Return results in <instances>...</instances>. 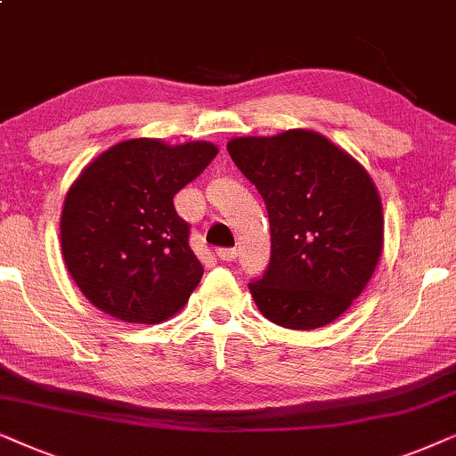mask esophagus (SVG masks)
<instances>
[{
	"label": "esophagus",
	"mask_w": 456,
	"mask_h": 456,
	"mask_svg": "<svg viewBox=\"0 0 456 456\" xmlns=\"http://www.w3.org/2000/svg\"><path fill=\"white\" fill-rule=\"evenodd\" d=\"M216 256L224 260V263H232V260L238 256V250H235V248H218Z\"/></svg>",
	"instance_id": "34e87169"
}]
</instances>
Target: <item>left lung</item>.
<instances>
[{
	"instance_id": "8db88e82",
	"label": "left lung",
	"mask_w": 456,
	"mask_h": 456,
	"mask_svg": "<svg viewBox=\"0 0 456 456\" xmlns=\"http://www.w3.org/2000/svg\"><path fill=\"white\" fill-rule=\"evenodd\" d=\"M227 150L269 212V266L248 283L258 311L288 330L331 323L379 263L378 187L348 151L314 131L235 137Z\"/></svg>"
}]
</instances>
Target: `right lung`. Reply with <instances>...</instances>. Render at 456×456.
Masks as SVG:
<instances>
[{
  "label": "right lung",
  "instance_id": "add662e5",
  "mask_svg": "<svg viewBox=\"0 0 456 456\" xmlns=\"http://www.w3.org/2000/svg\"><path fill=\"white\" fill-rule=\"evenodd\" d=\"M218 148L129 139L89 162L66 193L60 244L70 277L95 308L125 323L177 314L202 279L190 224L173 198Z\"/></svg>",
  "mask_w": 456,
  "mask_h": 456
}]
</instances>
